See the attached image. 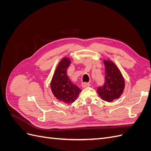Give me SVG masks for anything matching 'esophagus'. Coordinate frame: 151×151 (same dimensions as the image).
<instances>
[{
	"label": "esophagus",
	"mask_w": 151,
	"mask_h": 151,
	"mask_svg": "<svg viewBox=\"0 0 151 151\" xmlns=\"http://www.w3.org/2000/svg\"><path fill=\"white\" fill-rule=\"evenodd\" d=\"M90 86V84L88 83H82V87H83V88H88V87H89Z\"/></svg>",
	"instance_id": "obj_1"
}]
</instances>
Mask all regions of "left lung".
I'll return each mask as SVG.
<instances>
[{"mask_svg": "<svg viewBox=\"0 0 151 151\" xmlns=\"http://www.w3.org/2000/svg\"><path fill=\"white\" fill-rule=\"evenodd\" d=\"M105 66V82L98 88L97 92L101 98L108 102L119 98L125 88V81L122 73L113 62L104 60Z\"/></svg>", "mask_w": 151, "mask_h": 151, "instance_id": "1", "label": "left lung"}]
</instances>
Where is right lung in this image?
Returning a JSON list of instances; mask_svg holds the SVG:
<instances>
[{
	"label": "right lung",
	"mask_w": 151,
	"mask_h": 151,
	"mask_svg": "<svg viewBox=\"0 0 151 151\" xmlns=\"http://www.w3.org/2000/svg\"><path fill=\"white\" fill-rule=\"evenodd\" d=\"M70 65L69 58H62L57 65L50 84L55 97L67 104L74 102L81 92V89L73 84L67 76V70Z\"/></svg>",
	"instance_id": "add662e5"
}]
</instances>
